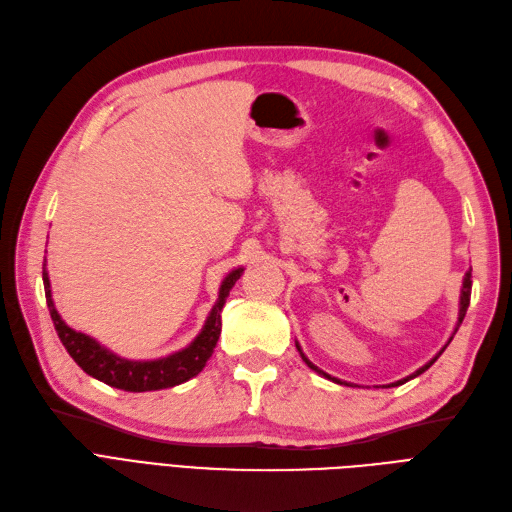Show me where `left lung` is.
<instances>
[{"mask_svg":"<svg viewBox=\"0 0 512 512\" xmlns=\"http://www.w3.org/2000/svg\"><path fill=\"white\" fill-rule=\"evenodd\" d=\"M470 289H472V270H468V272H466V276H464V282H462V293H460V316H458V327L462 325V320H464V316H466V310H468V304H470ZM458 327H456V331H458ZM456 331H453V333H456ZM449 342H451V337H449ZM449 342L445 344V348L449 346ZM295 346H297V350H299L301 358H304V363H306V365H308V367H310L312 371H316L318 375H323V377H327V380H331V382H335V384H344V386H352V384H348V382H342V380H337V377H331V375H329V373H325V371H320V369H318V367H316L314 363H310V358H308V356H306L304 352H301V348H299V344H297V342H295ZM445 348H443V350H445ZM443 350H441V352H439L437 356H434L430 363H426L424 367H420V369H418V371H415V373L407 375V377H405V380H399V382H394V384H390V386H401V384H405V382L413 380V377H418L420 373H424V371H426V369H428V367H430V365H432L434 361H437V358H439V356L443 354ZM390 386H388V388H390Z\"/></svg>","mask_w":512,"mask_h":512,"instance_id":"1","label":"left lung"}]
</instances>
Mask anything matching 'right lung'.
<instances>
[{"mask_svg": "<svg viewBox=\"0 0 512 512\" xmlns=\"http://www.w3.org/2000/svg\"><path fill=\"white\" fill-rule=\"evenodd\" d=\"M240 276H242V268H236L223 278L219 287V297L215 301L211 314H208L202 331L187 348L156 358V361H128V358H122L118 354H113L111 350H107L105 346H101L97 339H92L90 335L65 325V320L54 308L46 263L42 272L46 304L52 316V323L69 356L88 375H92L94 380L126 392H149V390L173 388L187 380H192L194 375H198L204 369L221 335V310L225 306V299L230 295L232 287L236 285V280Z\"/></svg>", "mask_w": 512, "mask_h": 512, "instance_id": "right-lung-1", "label": "right lung"}]
</instances>
